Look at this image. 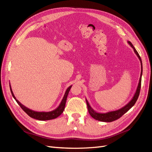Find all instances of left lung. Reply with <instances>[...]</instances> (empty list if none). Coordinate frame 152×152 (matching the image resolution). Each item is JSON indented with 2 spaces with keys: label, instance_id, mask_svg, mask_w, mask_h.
Here are the masks:
<instances>
[{
  "label": "left lung",
  "instance_id": "obj_1",
  "mask_svg": "<svg viewBox=\"0 0 152 152\" xmlns=\"http://www.w3.org/2000/svg\"><path fill=\"white\" fill-rule=\"evenodd\" d=\"M127 43L131 45V47L133 49H134V51L135 54L137 55V56L138 57L140 61V63H141V75H140L138 86H137L136 93H135L134 96L132 97V99L126 105L124 106V107H123L122 108H121L120 109L115 110V111H111V112H108L107 113L96 112L95 110H94L93 109V108L91 107V105L89 104L88 101L87 100V99H86L87 106V109H88V112H89V114L91 115V116L93 118H94L95 120L102 121V122H110L117 120L118 118L121 117L124 113H126L128 111V110H129L133 107V106L134 105L137 98H138V97H139L140 89H141V77H142V61H141V59L140 56L138 53L137 52V50H136L135 48L133 46L132 43L130 42V41H127Z\"/></svg>",
  "mask_w": 152,
  "mask_h": 152
}]
</instances>
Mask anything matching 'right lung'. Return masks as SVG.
<instances>
[{
  "instance_id": "add662e5",
  "label": "right lung",
  "mask_w": 152,
  "mask_h": 152,
  "mask_svg": "<svg viewBox=\"0 0 152 152\" xmlns=\"http://www.w3.org/2000/svg\"><path fill=\"white\" fill-rule=\"evenodd\" d=\"M10 90L11 92V94L12 97L14 98L16 100V102L18 103V104L20 106V107L22 108V110L23 111L27 113L28 115H29L30 117L37 119V120H39V121H49V120H52V119L56 118L58 117H59L60 115L63 112L64 110H65V104H66V98L68 94L69 91H70L71 87L72 86H69L67 89L65 91V95H64L63 98L61 100V102L59 104V105L58 107L53 111L50 112H36V111H34V110H30L29 108H28L27 107H26L25 106H24L23 104H22L19 101L18 99H16V97L13 94V92L12 91L11 85L10 84Z\"/></svg>"
}]
</instances>
